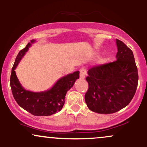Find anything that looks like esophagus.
<instances>
[{"mask_svg":"<svg viewBox=\"0 0 147 147\" xmlns=\"http://www.w3.org/2000/svg\"><path fill=\"white\" fill-rule=\"evenodd\" d=\"M79 72H80V78L81 79L85 78L86 76V74H87V69L85 67H83V68H82L80 69Z\"/></svg>","mask_w":147,"mask_h":147,"instance_id":"obj_1","label":"esophagus"}]
</instances>
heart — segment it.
<instances>
[{
  "label": "heart",
  "instance_id": "obj_1",
  "mask_svg": "<svg viewBox=\"0 0 147 147\" xmlns=\"http://www.w3.org/2000/svg\"><path fill=\"white\" fill-rule=\"evenodd\" d=\"M106 61V58H105V57L100 59V60H99V63H105Z\"/></svg>",
  "mask_w": 147,
  "mask_h": 147
}]
</instances>
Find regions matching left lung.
<instances>
[{
	"label": "left lung",
	"mask_w": 147,
	"mask_h": 147,
	"mask_svg": "<svg viewBox=\"0 0 147 147\" xmlns=\"http://www.w3.org/2000/svg\"><path fill=\"white\" fill-rule=\"evenodd\" d=\"M117 60L95 65L88 71V89L85 102L100 114L120 111L132 100L138 84V72L132 50L117 39Z\"/></svg>",
	"instance_id": "left-lung-1"
}]
</instances>
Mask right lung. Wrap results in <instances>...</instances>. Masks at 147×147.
Listing matches in <instances>:
<instances>
[{
	"label": "right lung",
	"instance_id": "add662e5",
	"mask_svg": "<svg viewBox=\"0 0 147 147\" xmlns=\"http://www.w3.org/2000/svg\"><path fill=\"white\" fill-rule=\"evenodd\" d=\"M33 42L34 40L31 43ZM30 45L31 43H28L25 48L18 52L15 60L10 77L11 92L18 105L30 113L35 116L51 115L61 110L67 91L71 88L75 81L79 78V72H75L62 77L50 90L45 92H33L25 90L18 82L14 70Z\"/></svg>",
	"mask_w": 147,
	"mask_h": 147
}]
</instances>
